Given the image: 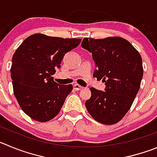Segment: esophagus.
<instances>
[{
  "label": "esophagus",
  "mask_w": 157,
  "mask_h": 157,
  "mask_svg": "<svg viewBox=\"0 0 157 157\" xmlns=\"http://www.w3.org/2000/svg\"><path fill=\"white\" fill-rule=\"evenodd\" d=\"M82 88H83V87L80 85H79V84H77V83H75V84L74 85V89L76 90H81Z\"/></svg>",
  "instance_id": "1"
}]
</instances>
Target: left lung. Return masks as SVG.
Segmentation results:
<instances>
[{"instance_id": "left-lung-1", "label": "left lung", "mask_w": 157, "mask_h": 157, "mask_svg": "<svg viewBox=\"0 0 157 157\" xmlns=\"http://www.w3.org/2000/svg\"><path fill=\"white\" fill-rule=\"evenodd\" d=\"M82 47L92 52L97 70L94 77L105 83V91L91 87V97L85 102L94 119L113 125L125 116L140 87L143 76L140 52L126 39L108 37L84 38Z\"/></svg>"}]
</instances>
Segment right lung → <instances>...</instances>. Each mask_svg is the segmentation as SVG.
I'll use <instances>...</instances> for the list:
<instances>
[{
    "mask_svg": "<svg viewBox=\"0 0 157 157\" xmlns=\"http://www.w3.org/2000/svg\"><path fill=\"white\" fill-rule=\"evenodd\" d=\"M80 39L34 34L20 45L12 57L11 77L14 96L23 112L45 122L60 111L73 86L60 85L52 77L64 55L77 47Z\"/></svg>",
    "mask_w": 157,
    "mask_h": 157,
    "instance_id": "add662e5",
    "label": "right lung"
}]
</instances>
